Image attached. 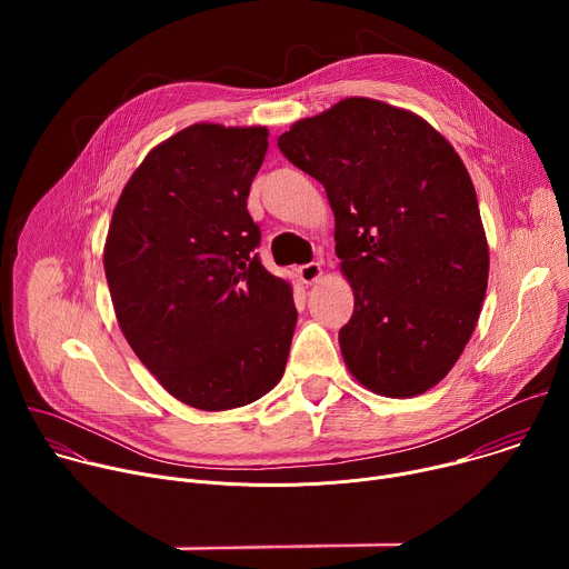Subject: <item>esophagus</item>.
<instances>
[{
  "instance_id": "34e87169",
  "label": "esophagus",
  "mask_w": 569,
  "mask_h": 569,
  "mask_svg": "<svg viewBox=\"0 0 569 569\" xmlns=\"http://www.w3.org/2000/svg\"><path fill=\"white\" fill-rule=\"evenodd\" d=\"M321 274H323V270H321L319 263H306V266L299 268V279H301L303 283H308V286L317 283V281L321 279Z\"/></svg>"
}]
</instances>
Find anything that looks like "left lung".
Returning a JSON list of instances; mask_svg holds the SVG:
<instances>
[{
    "label": "left lung",
    "mask_w": 569,
    "mask_h": 569,
    "mask_svg": "<svg viewBox=\"0 0 569 569\" xmlns=\"http://www.w3.org/2000/svg\"><path fill=\"white\" fill-rule=\"evenodd\" d=\"M277 143L336 213V254L356 299L340 329L347 369L387 398L426 393L463 353L489 283L461 157L419 114L365 97L292 123Z\"/></svg>",
    "instance_id": "8db88e82"
}]
</instances>
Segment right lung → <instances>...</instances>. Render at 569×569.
I'll return each instance as SVG.
<instances>
[{"mask_svg":"<svg viewBox=\"0 0 569 569\" xmlns=\"http://www.w3.org/2000/svg\"><path fill=\"white\" fill-rule=\"evenodd\" d=\"M268 128L193 123L154 146L112 211L103 268L117 321L171 396L204 412L242 408L283 376L292 288L254 248L248 196Z\"/></svg>","mask_w":569,"mask_h":569,"instance_id":"right-lung-1","label":"right lung"}]
</instances>
